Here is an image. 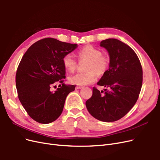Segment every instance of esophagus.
Listing matches in <instances>:
<instances>
[{"label":"esophagus","mask_w":160,"mask_h":160,"mask_svg":"<svg viewBox=\"0 0 160 160\" xmlns=\"http://www.w3.org/2000/svg\"><path fill=\"white\" fill-rule=\"evenodd\" d=\"M82 88H83V87L80 86V85H77V86L75 87V89H82Z\"/></svg>","instance_id":"34e87169"}]
</instances>
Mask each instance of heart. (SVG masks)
Segmentation results:
<instances>
[{
    "label": "heart",
    "mask_w": 160,
    "mask_h": 160,
    "mask_svg": "<svg viewBox=\"0 0 160 160\" xmlns=\"http://www.w3.org/2000/svg\"><path fill=\"white\" fill-rule=\"evenodd\" d=\"M77 55L80 61H88L85 67L87 72L70 76L69 81L72 84L87 85L93 83L97 79L96 73L103 75L108 69L109 59L102 55V51L95 47L87 45L77 52ZM62 64L69 72H73L77 66L76 60L71 53L66 54L62 58Z\"/></svg>",
    "instance_id": "b5f03b06"
}]
</instances>
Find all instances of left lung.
Here are the masks:
<instances>
[{
    "label": "left lung",
    "instance_id": "left-lung-1",
    "mask_svg": "<svg viewBox=\"0 0 160 160\" xmlns=\"http://www.w3.org/2000/svg\"><path fill=\"white\" fill-rule=\"evenodd\" d=\"M109 55V69L98 85L108 88L101 92L93 88L86 101L89 113L101 122H113L122 118L136 103L142 86L143 71L136 53L124 42L108 38L100 42Z\"/></svg>",
    "mask_w": 160,
    "mask_h": 160
}]
</instances>
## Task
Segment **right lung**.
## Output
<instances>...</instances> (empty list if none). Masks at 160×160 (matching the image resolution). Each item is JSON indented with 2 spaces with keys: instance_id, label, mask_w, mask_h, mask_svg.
<instances>
[{
  "instance_id": "add662e5",
  "label": "right lung",
  "mask_w": 160,
  "mask_h": 160,
  "mask_svg": "<svg viewBox=\"0 0 160 160\" xmlns=\"http://www.w3.org/2000/svg\"><path fill=\"white\" fill-rule=\"evenodd\" d=\"M77 47L76 44L46 38L34 43L23 55L16 73L18 97L37 122L47 124L55 121L62 113L67 96L75 90V85L63 83L62 58ZM57 81L62 83L60 88L52 92Z\"/></svg>"
}]
</instances>
